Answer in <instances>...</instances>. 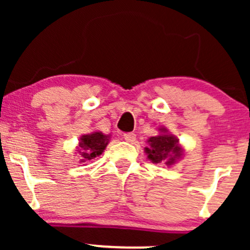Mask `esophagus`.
<instances>
[{
  "instance_id": "34e87169",
  "label": "esophagus",
  "mask_w": 250,
  "mask_h": 250,
  "mask_svg": "<svg viewBox=\"0 0 250 250\" xmlns=\"http://www.w3.org/2000/svg\"><path fill=\"white\" fill-rule=\"evenodd\" d=\"M123 139L128 141V143H134L135 139H137V135L134 133H125L123 134Z\"/></svg>"
}]
</instances>
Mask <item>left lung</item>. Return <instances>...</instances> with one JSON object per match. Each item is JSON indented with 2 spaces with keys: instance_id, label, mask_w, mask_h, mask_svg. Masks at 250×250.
<instances>
[{
  "instance_id": "obj_1",
  "label": "left lung",
  "mask_w": 250,
  "mask_h": 250,
  "mask_svg": "<svg viewBox=\"0 0 250 250\" xmlns=\"http://www.w3.org/2000/svg\"><path fill=\"white\" fill-rule=\"evenodd\" d=\"M166 132V129H161ZM150 148L146 147L148 160L153 163H162L170 166L176 158L181 156V148L178 146V139L169 134H161L148 139Z\"/></svg>"
}]
</instances>
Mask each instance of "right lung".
<instances>
[{"label":"right lung","mask_w":250,"mask_h":250,"mask_svg":"<svg viewBox=\"0 0 250 250\" xmlns=\"http://www.w3.org/2000/svg\"><path fill=\"white\" fill-rule=\"evenodd\" d=\"M107 143H109L107 135H104L100 132L83 135V137L81 138V148L80 151H78L81 157V162H85V161L92 160V158L102 155L103 151L106 147Z\"/></svg>","instance_id":"obj_1"}]
</instances>
